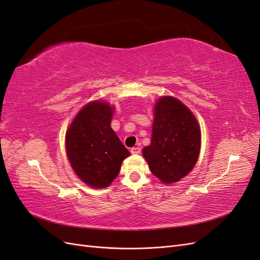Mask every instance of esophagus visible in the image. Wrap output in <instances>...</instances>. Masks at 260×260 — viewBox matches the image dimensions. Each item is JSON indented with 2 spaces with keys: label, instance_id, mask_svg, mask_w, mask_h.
Returning <instances> with one entry per match:
<instances>
[{
  "label": "esophagus",
  "instance_id": "1",
  "mask_svg": "<svg viewBox=\"0 0 260 260\" xmlns=\"http://www.w3.org/2000/svg\"><path fill=\"white\" fill-rule=\"evenodd\" d=\"M131 152H132V154H134V155L141 154V148H139V147H133V148L131 149Z\"/></svg>",
  "mask_w": 260,
  "mask_h": 260
}]
</instances>
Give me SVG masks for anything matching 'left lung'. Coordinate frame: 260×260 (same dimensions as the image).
<instances>
[{
  "mask_svg": "<svg viewBox=\"0 0 260 260\" xmlns=\"http://www.w3.org/2000/svg\"><path fill=\"white\" fill-rule=\"evenodd\" d=\"M150 142L143 155L152 175L169 184L193 169L201 147V132L187 106L172 96H162L155 106Z\"/></svg>",
  "mask_w": 260,
  "mask_h": 260,
  "instance_id": "obj_1",
  "label": "left lung"
}]
</instances>
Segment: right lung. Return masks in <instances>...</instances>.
Returning <instances> with one entry per match:
<instances>
[{
	"mask_svg": "<svg viewBox=\"0 0 260 260\" xmlns=\"http://www.w3.org/2000/svg\"><path fill=\"white\" fill-rule=\"evenodd\" d=\"M113 108L104 102L86 104L66 134V150L71 167L93 188L114 180L122 161L131 154L111 127Z\"/></svg>",
	"mask_w": 260,
	"mask_h": 260,
	"instance_id": "1",
	"label": "right lung"
}]
</instances>
